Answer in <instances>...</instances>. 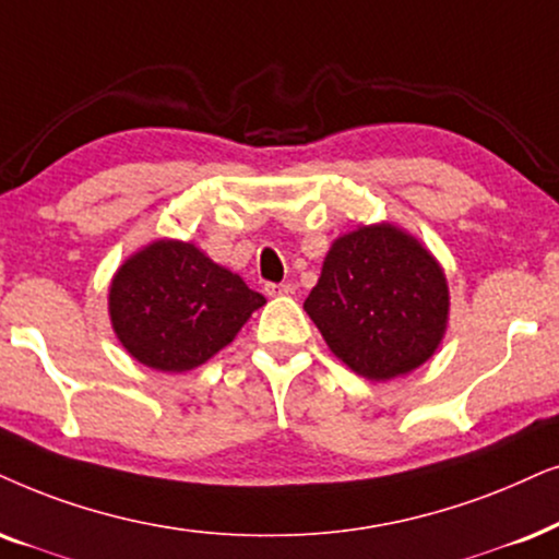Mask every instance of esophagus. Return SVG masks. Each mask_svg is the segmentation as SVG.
Masks as SVG:
<instances>
[{
  "label": "esophagus",
  "instance_id": "obj_1",
  "mask_svg": "<svg viewBox=\"0 0 559 559\" xmlns=\"http://www.w3.org/2000/svg\"><path fill=\"white\" fill-rule=\"evenodd\" d=\"M293 285H274V282H270V285H264V293L270 297H277V295H289L293 293Z\"/></svg>",
  "mask_w": 559,
  "mask_h": 559
}]
</instances>
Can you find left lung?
<instances>
[{
    "mask_svg": "<svg viewBox=\"0 0 559 559\" xmlns=\"http://www.w3.org/2000/svg\"><path fill=\"white\" fill-rule=\"evenodd\" d=\"M302 308L352 372L388 382L439 349L449 285L437 257L385 221L333 238Z\"/></svg>",
    "mask_w": 559,
    "mask_h": 559,
    "instance_id": "obj_1",
    "label": "left lung"
}]
</instances>
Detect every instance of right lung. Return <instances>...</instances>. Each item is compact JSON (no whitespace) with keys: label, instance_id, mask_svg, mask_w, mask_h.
<instances>
[{"label":"right lung","instance_id":"right-lung-1","mask_svg":"<svg viewBox=\"0 0 559 559\" xmlns=\"http://www.w3.org/2000/svg\"><path fill=\"white\" fill-rule=\"evenodd\" d=\"M236 272L194 243L158 238L112 274L107 310L118 342L156 372H187L228 346L264 306Z\"/></svg>","mask_w":559,"mask_h":559}]
</instances>
